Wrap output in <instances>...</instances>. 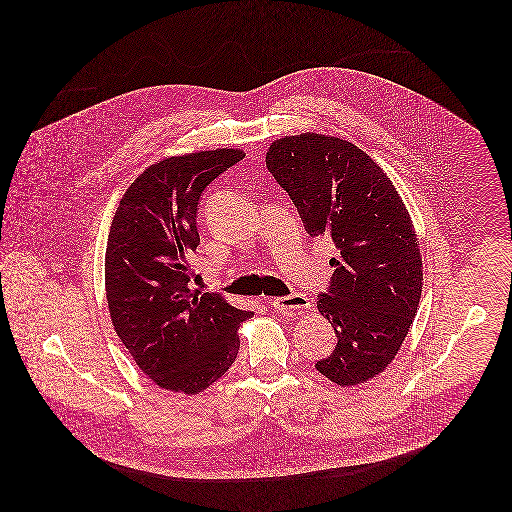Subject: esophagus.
<instances>
[{
  "instance_id": "34e87169",
  "label": "esophagus",
  "mask_w": 512,
  "mask_h": 512,
  "mask_svg": "<svg viewBox=\"0 0 512 512\" xmlns=\"http://www.w3.org/2000/svg\"><path fill=\"white\" fill-rule=\"evenodd\" d=\"M272 307H274L278 313L292 315V313H299V311H303V309L309 307V297H307L305 293H290V295L272 299Z\"/></svg>"
}]
</instances>
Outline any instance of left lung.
<instances>
[{
  "label": "left lung",
  "mask_w": 512,
  "mask_h": 512,
  "mask_svg": "<svg viewBox=\"0 0 512 512\" xmlns=\"http://www.w3.org/2000/svg\"><path fill=\"white\" fill-rule=\"evenodd\" d=\"M266 165L309 236L339 250L317 309L337 347L315 368L339 386L380 374L396 357L422 295V258L410 215L386 173L351 142L321 134L276 140Z\"/></svg>",
  "instance_id": "obj_1"
}]
</instances>
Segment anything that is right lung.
I'll list each match as a JSON object with an SVG mask.
<instances>
[{
    "label": "right lung",
    "instance_id": "right-lung-1",
    "mask_svg": "<svg viewBox=\"0 0 512 512\" xmlns=\"http://www.w3.org/2000/svg\"><path fill=\"white\" fill-rule=\"evenodd\" d=\"M242 157L222 147L147 167L110 226L104 266L114 329L136 365L173 392L197 394L217 382L238 355L240 323L254 315L189 288L199 199Z\"/></svg>",
    "mask_w": 512,
    "mask_h": 512
}]
</instances>
